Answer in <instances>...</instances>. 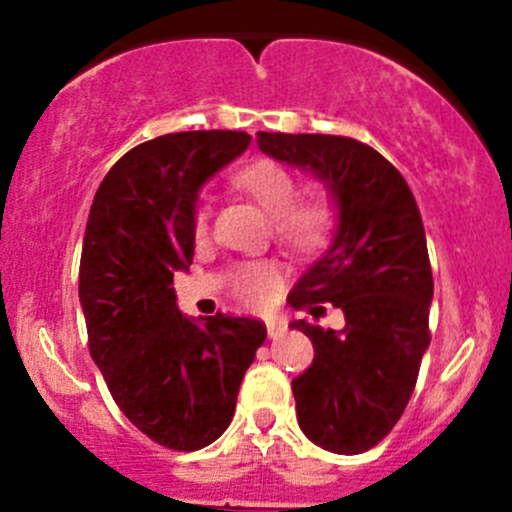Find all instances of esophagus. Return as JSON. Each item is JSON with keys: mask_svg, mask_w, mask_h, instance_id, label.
Listing matches in <instances>:
<instances>
[{"mask_svg": "<svg viewBox=\"0 0 512 512\" xmlns=\"http://www.w3.org/2000/svg\"><path fill=\"white\" fill-rule=\"evenodd\" d=\"M265 324H267V334H270V337H277V334L285 329V322H280V319H267Z\"/></svg>", "mask_w": 512, "mask_h": 512, "instance_id": "obj_1", "label": "esophagus"}]
</instances>
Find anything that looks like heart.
Wrapping results in <instances>:
<instances>
[{
  "label": "heart",
  "mask_w": 512,
  "mask_h": 512,
  "mask_svg": "<svg viewBox=\"0 0 512 512\" xmlns=\"http://www.w3.org/2000/svg\"><path fill=\"white\" fill-rule=\"evenodd\" d=\"M235 185L245 190L267 215H272L275 237L294 255H309L317 252L327 242L334 227V205L324 193H309L307 198L294 200L297 195V178L292 170L275 160H257L237 170ZM210 210L200 205L195 210V232L203 235L208 227ZM277 285L275 267L267 262H245L235 270L237 297L242 302L260 307L270 299L272 289Z\"/></svg>",
  "instance_id": "obj_1"
}]
</instances>
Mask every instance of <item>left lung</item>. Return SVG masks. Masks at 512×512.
Masks as SVG:
<instances>
[{
	"label": "left lung",
	"instance_id": "1",
	"mask_svg": "<svg viewBox=\"0 0 512 512\" xmlns=\"http://www.w3.org/2000/svg\"><path fill=\"white\" fill-rule=\"evenodd\" d=\"M265 156L294 165L327 188L334 230L287 302L322 317L344 312L342 329L292 322L314 359L292 379L297 423L319 448L342 456L369 451L396 426L426 354L433 275L426 232L404 175L354 138L257 133Z\"/></svg>",
	"mask_w": 512,
	"mask_h": 512
}]
</instances>
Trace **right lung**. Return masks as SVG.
<instances>
[{
    "instance_id": "1",
    "label": "right lung",
    "mask_w": 512,
    "mask_h": 512,
    "mask_svg": "<svg viewBox=\"0 0 512 512\" xmlns=\"http://www.w3.org/2000/svg\"><path fill=\"white\" fill-rule=\"evenodd\" d=\"M250 141L185 131L141 143L108 170L86 223L79 299L94 364L128 421L173 451L223 436L267 337L250 317H185L170 287L193 262L200 188Z\"/></svg>"
}]
</instances>
